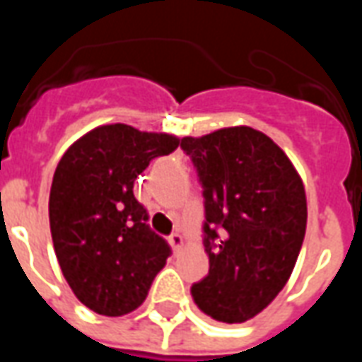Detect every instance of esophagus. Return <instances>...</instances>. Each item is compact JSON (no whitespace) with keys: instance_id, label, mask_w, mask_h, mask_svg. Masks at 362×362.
Instances as JSON below:
<instances>
[{"instance_id":"1","label":"esophagus","mask_w":362,"mask_h":362,"mask_svg":"<svg viewBox=\"0 0 362 362\" xmlns=\"http://www.w3.org/2000/svg\"><path fill=\"white\" fill-rule=\"evenodd\" d=\"M168 243H170L174 252H180V248L184 246V236L180 233H173V235L168 236Z\"/></svg>"}]
</instances>
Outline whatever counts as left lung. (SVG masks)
I'll list each match as a JSON object with an SVG mask.
<instances>
[{"label": "left lung", "instance_id": "8db88e82", "mask_svg": "<svg viewBox=\"0 0 362 362\" xmlns=\"http://www.w3.org/2000/svg\"><path fill=\"white\" fill-rule=\"evenodd\" d=\"M204 196L209 273L197 308L225 324L254 318L291 277L306 230V194L287 155L258 129L225 127L180 143Z\"/></svg>", "mask_w": 362, "mask_h": 362}]
</instances>
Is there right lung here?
Instances as JSON below:
<instances>
[{"label":"right lung","instance_id":"add662e5","mask_svg":"<svg viewBox=\"0 0 362 362\" xmlns=\"http://www.w3.org/2000/svg\"><path fill=\"white\" fill-rule=\"evenodd\" d=\"M178 143L112 124L83 135L58 163L48 204L54 250L75 296L96 314L135 310L173 254L147 225L134 182Z\"/></svg>","mask_w":362,"mask_h":362}]
</instances>
